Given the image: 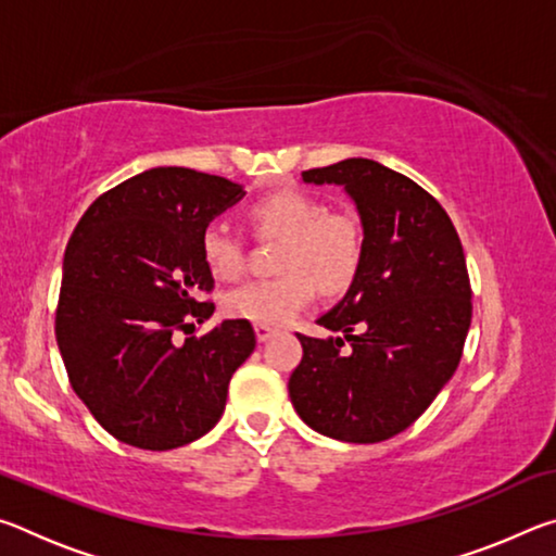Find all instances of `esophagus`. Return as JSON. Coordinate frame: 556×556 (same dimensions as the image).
I'll return each instance as SVG.
<instances>
[{"instance_id": "34e87169", "label": "esophagus", "mask_w": 556, "mask_h": 556, "mask_svg": "<svg viewBox=\"0 0 556 556\" xmlns=\"http://www.w3.org/2000/svg\"><path fill=\"white\" fill-rule=\"evenodd\" d=\"M255 333H257V341H260V343H267L269 338L277 336V328H271V326H255Z\"/></svg>"}]
</instances>
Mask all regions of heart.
Wrapping results in <instances>:
<instances>
[{
  "mask_svg": "<svg viewBox=\"0 0 556 556\" xmlns=\"http://www.w3.org/2000/svg\"><path fill=\"white\" fill-rule=\"evenodd\" d=\"M248 218L260 235L285 238L279 267L287 275L255 279L232 289L223 301L225 314L255 326H287L316 299L351 285L363 257V232L351 213L326 211L316 195L294 188L262 195ZM201 255L218 279H238L248 260L244 244L230 228L213 223L201 235Z\"/></svg>",
  "mask_w": 556,
  "mask_h": 556,
  "instance_id": "b5f03b06",
  "label": "heart"
}]
</instances>
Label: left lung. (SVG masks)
I'll list each match as a JSON object with an SVG mask.
<instances>
[{
    "mask_svg": "<svg viewBox=\"0 0 556 556\" xmlns=\"http://www.w3.org/2000/svg\"><path fill=\"white\" fill-rule=\"evenodd\" d=\"M301 178L348 193L363 257L345 296L316 321L338 336L296 333L304 357L289 397L318 434L378 444L407 429L458 368L473 312L464 248L434 195L372 159Z\"/></svg>",
    "mask_w": 556,
    "mask_h": 556,
    "instance_id": "1",
    "label": "left lung"
}]
</instances>
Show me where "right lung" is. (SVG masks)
<instances>
[{"label":"right lung","instance_id":"obj_1","mask_svg":"<svg viewBox=\"0 0 556 556\" xmlns=\"http://www.w3.org/2000/svg\"><path fill=\"white\" fill-rule=\"evenodd\" d=\"M244 188L184 166H156L90 205L63 257L55 341L71 384L102 429L168 451L218 425L232 372L255 351L250 321L228 318L176 343L215 306L201 235Z\"/></svg>","mask_w":556,"mask_h":556}]
</instances>
